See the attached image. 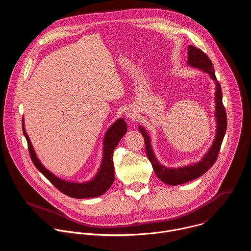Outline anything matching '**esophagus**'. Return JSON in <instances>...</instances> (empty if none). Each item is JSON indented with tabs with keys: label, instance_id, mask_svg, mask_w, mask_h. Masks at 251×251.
<instances>
[{
	"label": "esophagus",
	"instance_id": "1",
	"mask_svg": "<svg viewBox=\"0 0 251 251\" xmlns=\"http://www.w3.org/2000/svg\"><path fill=\"white\" fill-rule=\"evenodd\" d=\"M126 114H127V116H128V117H130V118H133V117H135V116H134L135 114H134V113H133L131 110H130V111H128V112H126Z\"/></svg>",
	"mask_w": 251,
	"mask_h": 251
}]
</instances>
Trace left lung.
I'll list each match as a JSON object with an SVG mask.
<instances>
[{"instance_id": "8db88e82", "label": "left lung", "mask_w": 251, "mask_h": 251, "mask_svg": "<svg viewBox=\"0 0 251 251\" xmlns=\"http://www.w3.org/2000/svg\"><path fill=\"white\" fill-rule=\"evenodd\" d=\"M189 53H188V63L194 67L201 68L205 73L209 74L210 77L217 83V91H216V117L218 122L217 136L214 139L211 148L206 153V155L202 158V160L197 164L190 165L184 168L177 169H168L159 164L157 159L155 158L151 145H150V138L142 127H139L140 133L144 137L145 140V147L148 159L150 160L153 169L155 171L156 176L164 183L170 186H176L185 184L187 182L193 181L195 178L202 176L212 165L217 161L224 137L226 135L227 121H226V112L223 103V92L220 82L217 80L216 73H214L213 64L208 56L200 49L189 46Z\"/></svg>"}]
</instances>
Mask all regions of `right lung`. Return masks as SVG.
<instances>
[{"instance_id": "right-lung-1", "label": "right lung", "mask_w": 251, "mask_h": 251, "mask_svg": "<svg viewBox=\"0 0 251 251\" xmlns=\"http://www.w3.org/2000/svg\"><path fill=\"white\" fill-rule=\"evenodd\" d=\"M23 132L27 142V148L30 159L33 165L62 194L75 199H87L95 198L103 195L108 190L114 182V165H113V152L121 138L127 132V125L123 119L117 120L106 132L104 137V156L99 172L92 181L82 184L68 183L59 177H56L50 171H48L37 158L34 153L29 138L25 132L23 120Z\"/></svg>"}]
</instances>
